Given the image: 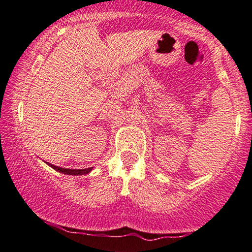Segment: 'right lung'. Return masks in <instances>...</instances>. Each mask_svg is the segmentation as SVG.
<instances>
[{
    "instance_id": "1",
    "label": "right lung",
    "mask_w": 252,
    "mask_h": 252,
    "mask_svg": "<svg viewBox=\"0 0 252 252\" xmlns=\"http://www.w3.org/2000/svg\"><path fill=\"white\" fill-rule=\"evenodd\" d=\"M46 164H48V162H46ZM51 166L53 170L58 171V172H62V173H65V175H72V176H81V175H87V173H90L91 171L93 170V167H88V168H82V170H72V168H64V167H59V166H54L52 164H48Z\"/></svg>"
}]
</instances>
